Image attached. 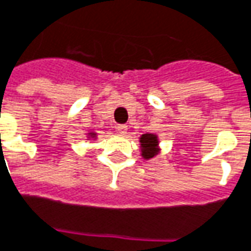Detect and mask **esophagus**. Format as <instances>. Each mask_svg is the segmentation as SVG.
<instances>
[{
	"label": "esophagus",
	"mask_w": 251,
	"mask_h": 251,
	"mask_svg": "<svg viewBox=\"0 0 251 251\" xmlns=\"http://www.w3.org/2000/svg\"><path fill=\"white\" fill-rule=\"evenodd\" d=\"M117 132H119L120 135H126V134H127V126H124V124L117 126Z\"/></svg>",
	"instance_id": "1"
}]
</instances>
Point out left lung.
Returning a JSON list of instances; mask_svg holds the SVG:
<instances>
[{"label":"left lung","mask_w":251,"mask_h":251,"mask_svg":"<svg viewBox=\"0 0 251 251\" xmlns=\"http://www.w3.org/2000/svg\"><path fill=\"white\" fill-rule=\"evenodd\" d=\"M139 143H141V155L145 160H150L155 155L160 153V139H158V135L155 134H142L141 138H139Z\"/></svg>","instance_id":"8db88e82"}]
</instances>
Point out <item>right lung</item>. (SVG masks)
Here are the masks:
<instances>
[{"label":"right lung","instance_id":"add662e5","mask_svg":"<svg viewBox=\"0 0 251 251\" xmlns=\"http://www.w3.org/2000/svg\"><path fill=\"white\" fill-rule=\"evenodd\" d=\"M86 135H87V141H91V139H93V141H96L97 139V132H94V131H90V132H87Z\"/></svg>","mask_w":251,"mask_h":251}]
</instances>
